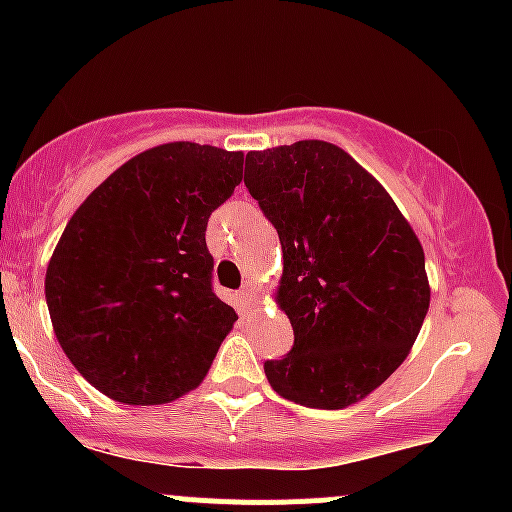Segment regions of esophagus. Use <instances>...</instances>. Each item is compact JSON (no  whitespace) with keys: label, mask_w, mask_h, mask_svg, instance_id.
<instances>
[{"label":"esophagus","mask_w":512,"mask_h":512,"mask_svg":"<svg viewBox=\"0 0 512 512\" xmlns=\"http://www.w3.org/2000/svg\"><path fill=\"white\" fill-rule=\"evenodd\" d=\"M255 304V289H252L250 285H245L237 292V307H240V312H247V309Z\"/></svg>","instance_id":"1"}]
</instances>
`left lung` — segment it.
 Masks as SVG:
<instances>
[{
	"label": "left lung",
	"instance_id": "obj_1",
	"mask_svg": "<svg viewBox=\"0 0 512 512\" xmlns=\"http://www.w3.org/2000/svg\"><path fill=\"white\" fill-rule=\"evenodd\" d=\"M245 185L282 245L280 307L294 329L265 374L282 399L344 409L401 366L431 289L418 237L391 195L324 141L252 151Z\"/></svg>",
	"mask_w": 512,
	"mask_h": 512
}]
</instances>
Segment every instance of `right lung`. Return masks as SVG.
<instances>
[{
  "instance_id": "add662e5",
  "label": "right lung",
  "mask_w": 512,
  "mask_h": 512,
  "mask_svg": "<svg viewBox=\"0 0 512 512\" xmlns=\"http://www.w3.org/2000/svg\"><path fill=\"white\" fill-rule=\"evenodd\" d=\"M242 153L165 143L123 163L66 225L46 304L61 349L108 399L156 406L195 389L237 314L213 289L208 218Z\"/></svg>"
}]
</instances>
